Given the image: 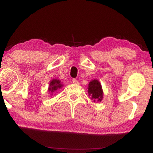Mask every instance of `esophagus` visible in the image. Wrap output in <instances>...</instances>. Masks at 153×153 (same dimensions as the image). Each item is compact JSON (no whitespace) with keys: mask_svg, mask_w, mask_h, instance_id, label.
<instances>
[{"mask_svg":"<svg viewBox=\"0 0 153 153\" xmlns=\"http://www.w3.org/2000/svg\"><path fill=\"white\" fill-rule=\"evenodd\" d=\"M72 82H73L74 84H79L78 81H77L76 79H72Z\"/></svg>","mask_w":153,"mask_h":153,"instance_id":"esophagus-1","label":"esophagus"}]
</instances>
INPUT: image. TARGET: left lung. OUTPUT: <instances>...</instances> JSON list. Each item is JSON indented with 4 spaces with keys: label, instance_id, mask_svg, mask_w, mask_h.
<instances>
[{
    "label": "left lung",
    "instance_id": "obj_1",
    "mask_svg": "<svg viewBox=\"0 0 153 153\" xmlns=\"http://www.w3.org/2000/svg\"><path fill=\"white\" fill-rule=\"evenodd\" d=\"M88 92L89 96L91 97V99L94 102H100L103 98V91L102 90L101 84L97 79L92 80L90 82L88 87Z\"/></svg>",
    "mask_w": 153,
    "mask_h": 153
}]
</instances>
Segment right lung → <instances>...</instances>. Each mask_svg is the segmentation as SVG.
<instances>
[{"mask_svg": "<svg viewBox=\"0 0 153 153\" xmlns=\"http://www.w3.org/2000/svg\"><path fill=\"white\" fill-rule=\"evenodd\" d=\"M63 86V85L61 83V81L59 79H53L50 82V84H49V88H48V92H51V94H53V92L56 91V90L59 88H61Z\"/></svg>", "mask_w": 153, "mask_h": 153, "instance_id": "add662e5", "label": "right lung"}]
</instances>
